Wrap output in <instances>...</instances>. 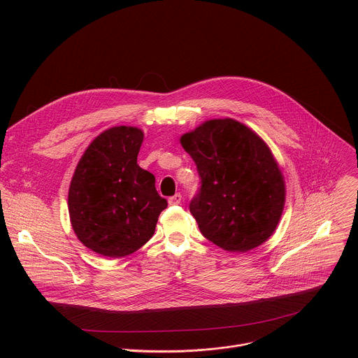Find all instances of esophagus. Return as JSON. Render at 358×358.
<instances>
[{
    "instance_id": "obj_1",
    "label": "esophagus",
    "mask_w": 358,
    "mask_h": 358,
    "mask_svg": "<svg viewBox=\"0 0 358 358\" xmlns=\"http://www.w3.org/2000/svg\"><path fill=\"white\" fill-rule=\"evenodd\" d=\"M181 199H182V195L180 192H177L176 195L169 198V203L170 206H178V203H181Z\"/></svg>"
}]
</instances>
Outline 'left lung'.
Instances as JSON below:
<instances>
[{
    "mask_svg": "<svg viewBox=\"0 0 358 358\" xmlns=\"http://www.w3.org/2000/svg\"><path fill=\"white\" fill-rule=\"evenodd\" d=\"M201 178L189 213L201 234L228 252H248L276 229L285 181L266 143L232 119L208 120L181 137Z\"/></svg>",
    "mask_w": 358,
    "mask_h": 358,
    "instance_id": "8db88e82",
    "label": "left lung"
}]
</instances>
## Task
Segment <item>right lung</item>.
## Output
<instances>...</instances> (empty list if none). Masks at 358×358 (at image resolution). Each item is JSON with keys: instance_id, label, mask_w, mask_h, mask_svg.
<instances>
[{"instance_id": "add662e5", "label": "right lung", "mask_w": 358, "mask_h": 358, "mask_svg": "<svg viewBox=\"0 0 358 358\" xmlns=\"http://www.w3.org/2000/svg\"><path fill=\"white\" fill-rule=\"evenodd\" d=\"M143 136L140 129L127 126L99 134L71 181L72 228L86 248L103 257L123 258L140 249L167 208L155 176L137 164Z\"/></svg>"}]
</instances>
